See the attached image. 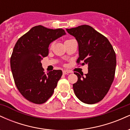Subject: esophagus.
I'll list each match as a JSON object with an SVG mask.
<instances>
[{
    "mask_svg": "<svg viewBox=\"0 0 130 130\" xmlns=\"http://www.w3.org/2000/svg\"><path fill=\"white\" fill-rule=\"evenodd\" d=\"M68 73H70V71H67V70H63V74H65H65H67Z\"/></svg>",
    "mask_w": 130,
    "mask_h": 130,
    "instance_id": "34e87169",
    "label": "esophagus"
}]
</instances>
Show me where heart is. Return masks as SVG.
Here are the masks:
<instances>
[{"instance_id": "1", "label": "heart", "mask_w": 130, "mask_h": 130, "mask_svg": "<svg viewBox=\"0 0 130 130\" xmlns=\"http://www.w3.org/2000/svg\"><path fill=\"white\" fill-rule=\"evenodd\" d=\"M69 40H66V41H69ZM53 46V43H52V44H51V46Z\"/></svg>"}]
</instances>
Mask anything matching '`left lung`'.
Instances as JSON below:
<instances>
[{
	"label": "left lung",
	"instance_id": "obj_1",
	"mask_svg": "<svg viewBox=\"0 0 130 130\" xmlns=\"http://www.w3.org/2000/svg\"><path fill=\"white\" fill-rule=\"evenodd\" d=\"M75 37L79 46L77 64L88 65V73L77 75L73 85L77 98L86 104H95L103 99L114 79L116 56L108 38L88 25L67 29Z\"/></svg>",
	"mask_w": 130,
	"mask_h": 130
}]
</instances>
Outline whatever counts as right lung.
<instances>
[{
  "instance_id": "add662e5",
  "label": "right lung",
  "mask_w": 130,
  "mask_h": 130,
  "mask_svg": "<svg viewBox=\"0 0 130 130\" xmlns=\"http://www.w3.org/2000/svg\"><path fill=\"white\" fill-rule=\"evenodd\" d=\"M65 34L62 29H47L40 25L32 27L16 42L10 66L16 87L28 101L43 104L53 94L62 71L54 70L45 74L41 60L48 55L50 43Z\"/></svg>"
}]
</instances>
